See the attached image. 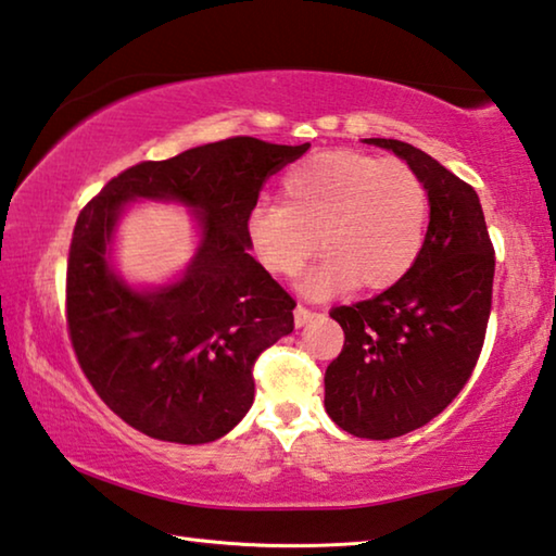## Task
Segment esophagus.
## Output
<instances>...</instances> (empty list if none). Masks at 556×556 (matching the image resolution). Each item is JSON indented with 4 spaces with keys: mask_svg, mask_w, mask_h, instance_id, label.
<instances>
[{
    "mask_svg": "<svg viewBox=\"0 0 556 556\" xmlns=\"http://www.w3.org/2000/svg\"><path fill=\"white\" fill-rule=\"evenodd\" d=\"M317 317V312H312V309H306V306H296L294 309V325L296 327H304V325H309V321Z\"/></svg>",
    "mask_w": 556,
    "mask_h": 556,
    "instance_id": "esophagus-1",
    "label": "esophagus"
}]
</instances>
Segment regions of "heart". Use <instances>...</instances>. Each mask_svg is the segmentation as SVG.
I'll use <instances>...</instances> for the list:
<instances>
[{"label":"heart","instance_id":"heart-1","mask_svg":"<svg viewBox=\"0 0 556 556\" xmlns=\"http://www.w3.org/2000/svg\"><path fill=\"white\" fill-rule=\"evenodd\" d=\"M427 222L429 189L407 162L331 149L285 174L281 204H256L247 235L277 277H294L321 239L329 256L304 279L306 294H331L352 281L382 292L419 260Z\"/></svg>","mask_w":556,"mask_h":556}]
</instances>
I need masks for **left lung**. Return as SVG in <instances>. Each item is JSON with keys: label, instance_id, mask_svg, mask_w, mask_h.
<instances>
[{"label": "left lung", "instance_id": "left-lung-1", "mask_svg": "<svg viewBox=\"0 0 556 556\" xmlns=\"http://www.w3.org/2000/svg\"><path fill=\"white\" fill-rule=\"evenodd\" d=\"M402 156L429 189L419 260L394 287L329 312L344 329L325 375V407L362 439L425 427L469 382L492 312L494 247L467 181L400 139H367Z\"/></svg>", "mask_w": 556, "mask_h": 556}]
</instances>
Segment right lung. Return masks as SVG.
Here are the masks:
<instances>
[{"label": "right lung", "instance_id": "obj_1", "mask_svg": "<svg viewBox=\"0 0 556 556\" xmlns=\"http://www.w3.org/2000/svg\"><path fill=\"white\" fill-rule=\"evenodd\" d=\"M309 144L254 137L139 162L79 212L66 262V327L94 392L139 432L206 444L235 429L254 402V362L294 329L296 302L250 254L247 217L267 177ZM137 198L179 201L203 229L185 276L135 290L111 267L123 206Z\"/></svg>", "mask_w": 556, "mask_h": 556}]
</instances>
